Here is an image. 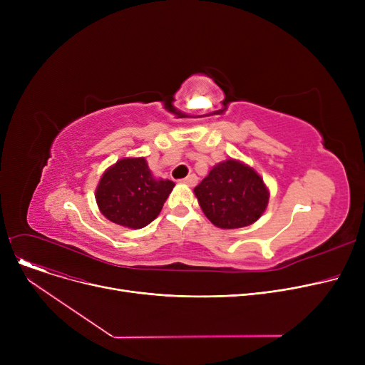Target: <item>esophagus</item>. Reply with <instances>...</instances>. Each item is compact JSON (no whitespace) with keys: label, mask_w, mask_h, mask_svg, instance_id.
Returning a JSON list of instances; mask_svg holds the SVG:
<instances>
[{"label":"esophagus","mask_w":365,"mask_h":365,"mask_svg":"<svg viewBox=\"0 0 365 365\" xmlns=\"http://www.w3.org/2000/svg\"><path fill=\"white\" fill-rule=\"evenodd\" d=\"M183 183L187 185V186H190V187H194V186L198 183V178H197L195 175H189L187 178L183 179Z\"/></svg>","instance_id":"esophagus-1"}]
</instances>
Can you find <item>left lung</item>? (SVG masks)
I'll return each instance as SVG.
<instances>
[{
	"label": "left lung",
	"mask_w": 365,
	"mask_h": 365,
	"mask_svg": "<svg viewBox=\"0 0 365 365\" xmlns=\"http://www.w3.org/2000/svg\"><path fill=\"white\" fill-rule=\"evenodd\" d=\"M205 217L222 229H237L260 219L269 202V189L259 173L238 160L216 164L195 186Z\"/></svg>",
	"instance_id": "left-lung-1"
}]
</instances>
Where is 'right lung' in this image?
Here are the masks:
<instances>
[{
    "label": "right lung",
    "mask_w": 365,
    "mask_h": 365,
    "mask_svg": "<svg viewBox=\"0 0 365 365\" xmlns=\"http://www.w3.org/2000/svg\"><path fill=\"white\" fill-rule=\"evenodd\" d=\"M175 182L153 178L145 157L121 158L105 170L96 202L110 222L140 229L157 219Z\"/></svg>",
    "instance_id": "right-lung-1"
}]
</instances>
